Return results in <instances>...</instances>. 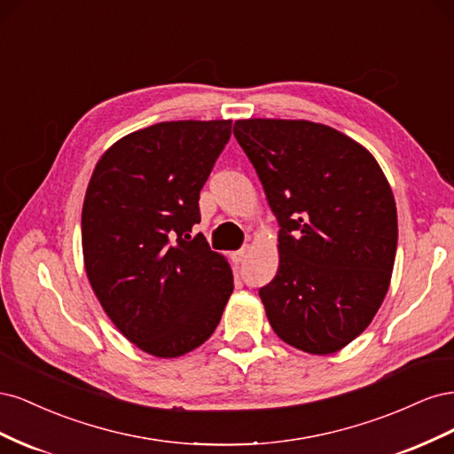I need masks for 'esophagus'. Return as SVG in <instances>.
<instances>
[{"label": "esophagus", "mask_w": 454, "mask_h": 454, "mask_svg": "<svg viewBox=\"0 0 454 454\" xmlns=\"http://www.w3.org/2000/svg\"><path fill=\"white\" fill-rule=\"evenodd\" d=\"M246 255H248V246H246V248H240V250L231 254V257H232V261H235V263H242V261L246 259Z\"/></svg>", "instance_id": "obj_1"}]
</instances>
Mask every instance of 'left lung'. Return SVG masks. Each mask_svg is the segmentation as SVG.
<instances>
[{
	"mask_svg": "<svg viewBox=\"0 0 454 454\" xmlns=\"http://www.w3.org/2000/svg\"><path fill=\"white\" fill-rule=\"evenodd\" d=\"M235 138L278 219L277 277L259 290L284 342L333 354L373 320L388 292L397 212L369 151L310 121L242 119Z\"/></svg>",
	"mask_w": 454,
	"mask_h": 454,
	"instance_id": "8db88e82",
	"label": "left lung"
}]
</instances>
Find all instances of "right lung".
Wrapping results in <instances>:
<instances>
[{
  "mask_svg": "<svg viewBox=\"0 0 454 454\" xmlns=\"http://www.w3.org/2000/svg\"><path fill=\"white\" fill-rule=\"evenodd\" d=\"M231 125L168 121L136 130L106 151L87 187V278L119 332L157 358L210 339L232 294L227 259L189 235Z\"/></svg>",
  "mask_w": 454,
  "mask_h": 454,
  "instance_id": "1",
  "label": "right lung"
}]
</instances>
